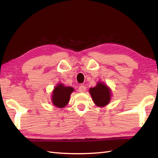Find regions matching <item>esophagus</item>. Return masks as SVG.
Segmentation results:
<instances>
[{
	"label": "esophagus",
	"mask_w": 158,
	"mask_h": 158,
	"mask_svg": "<svg viewBox=\"0 0 158 158\" xmlns=\"http://www.w3.org/2000/svg\"><path fill=\"white\" fill-rule=\"evenodd\" d=\"M85 90H86V87H85V86L83 85H80V86H79V91L80 92H85Z\"/></svg>",
	"instance_id": "34e87169"
}]
</instances>
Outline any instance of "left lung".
<instances>
[{"instance_id":"left-lung-1","label":"left lung","mask_w":158,"mask_h":158,"mask_svg":"<svg viewBox=\"0 0 158 158\" xmlns=\"http://www.w3.org/2000/svg\"><path fill=\"white\" fill-rule=\"evenodd\" d=\"M89 94L95 105L100 107L108 105L111 97L110 89L105 83L98 82L94 88L89 89Z\"/></svg>"}]
</instances>
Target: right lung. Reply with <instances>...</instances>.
Returning a JSON list of instances; mask_svg holds the SVG:
<instances>
[{"instance_id":"1","label":"right lung","mask_w":158,"mask_h":158,"mask_svg":"<svg viewBox=\"0 0 158 158\" xmlns=\"http://www.w3.org/2000/svg\"><path fill=\"white\" fill-rule=\"evenodd\" d=\"M73 92H74V88L72 87H66L64 84L59 83L52 92V102L53 105L58 108H63L66 106Z\"/></svg>"}]
</instances>
